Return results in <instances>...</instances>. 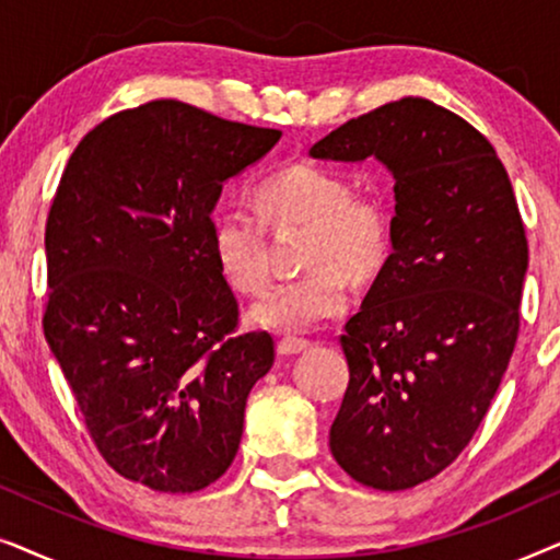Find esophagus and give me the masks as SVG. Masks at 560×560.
<instances>
[{
  "instance_id": "1",
  "label": "esophagus",
  "mask_w": 560,
  "mask_h": 560,
  "mask_svg": "<svg viewBox=\"0 0 560 560\" xmlns=\"http://www.w3.org/2000/svg\"><path fill=\"white\" fill-rule=\"evenodd\" d=\"M308 347H311V343L305 341V339H290V336H285V339L278 341V354L280 357H295V354H301V351H305Z\"/></svg>"
}]
</instances>
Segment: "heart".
<instances>
[{
	"instance_id": "obj_1",
	"label": "heart",
	"mask_w": 560,
	"mask_h": 560,
	"mask_svg": "<svg viewBox=\"0 0 560 560\" xmlns=\"http://www.w3.org/2000/svg\"><path fill=\"white\" fill-rule=\"evenodd\" d=\"M257 209L270 221L308 219L305 265L313 270L282 280L249 311V324L265 331L303 334L349 308V280L377 272L389 249V219L374 198L357 196L347 175L320 165H290L257 190ZM262 217L232 206L213 219L211 255L221 278L236 293L255 295L267 285Z\"/></svg>"
}]
</instances>
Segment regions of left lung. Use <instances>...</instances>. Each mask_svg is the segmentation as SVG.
<instances>
[{
	"label": "left lung",
	"mask_w": 560,
	"mask_h": 560,
	"mask_svg": "<svg viewBox=\"0 0 560 560\" xmlns=\"http://www.w3.org/2000/svg\"><path fill=\"white\" fill-rule=\"evenodd\" d=\"M311 158H374L395 180L393 252L341 336L349 387L328 446L359 485L410 489L462 454L508 370L523 219L487 137L428 98L349 119Z\"/></svg>",
	"instance_id": "obj_1"
}]
</instances>
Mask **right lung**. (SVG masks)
<instances>
[{
  "instance_id": "add662e5",
  "label": "right lung",
  "mask_w": 560,
  "mask_h": 560,
  "mask_svg": "<svg viewBox=\"0 0 560 560\" xmlns=\"http://www.w3.org/2000/svg\"><path fill=\"white\" fill-rule=\"evenodd\" d=\"M280 137L150 102L91 129L52 198L45 339L106 464L155 492H198L232 466L275 362L270 334L232 339L211 213Z\"/></svg>"
}]
</instances>
